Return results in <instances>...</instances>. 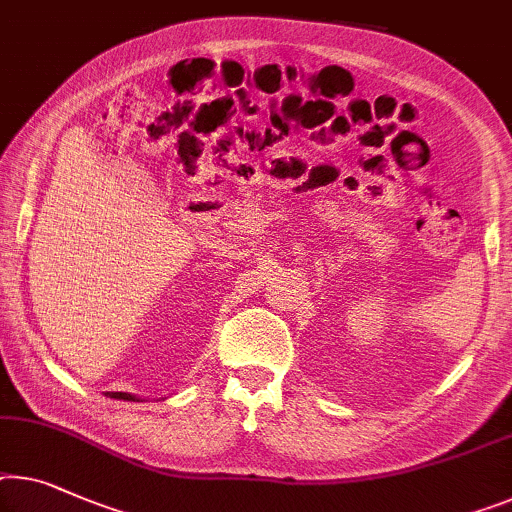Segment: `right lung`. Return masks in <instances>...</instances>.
<instances>
[{"instance_id":"add662e5","label":"right lung","mask_w":512,"mask_h":512,"mask_svg":"<svg viewBox=\"0 0 512 512\" xmlns=\"http://www.w3.org/2000/svg\"><path fill=\"white\" fill-rule=\"evenodd\" d=\"M108 398H114V400H126V402H142L140 395H133V393H114V391H108L105 393Z\"/></svg>"}]
</instances>
